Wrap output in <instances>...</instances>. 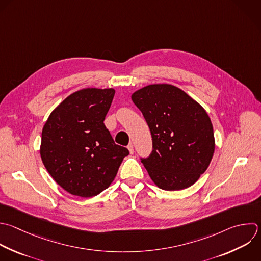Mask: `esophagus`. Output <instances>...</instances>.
<instances>
[{
    "label": "esophagus",
    "instance_id": "obj_1",
    "mask_svg": "<svg viewBox=\"0 0 261 261\" xmlns=\"http://www.w3.org/2000/svg\"><path fill=\"white\" fill-rule=\"evenodd\" d=\"M127 149H128V151H129L130 154H134V152H135V151H134V145H133L132 143L127 146Z\"/></svg>",
    "mask_w": 261,
    "mask_h": 261
}]
</instances>
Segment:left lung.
Instances as JSON below:
<instances>
[{
	"mask_svg": "<svg viewBox=\"0 0 261 261\" xmlns=\"http://www.w3.org/2000/svg\"><path fill=\"white\" fill-rule=\"evenodd\" d=\"M150 128L153 150L141 158L154 184L162 190L191 187L212 159L215 141L204 108L180 89L157 84L132 95Z\"/></svg>",
	"mask_w": 261,
	"mask_h": 261,
	"instance_id": "left-lung-1",
	"label": "left lung"
}]
</instances>
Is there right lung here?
<instances>
[{"mask_svg":"<svg viewBox=\"0 0 261 261\" xmlns=\"http://www.w3.org/2000/svg\"><path fill=\"white\" fill-rule=\"evenodd\" d=\"M115 90L88 88L74 92L50 114L42 132L41 157L66 192L97 196L113 181L125 156L104 124Z\"/></svg>","mask_w":261,"mask_h":261,"instance_id":"1","label":"right lung"}]
</instances>
